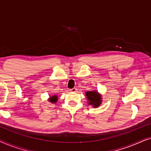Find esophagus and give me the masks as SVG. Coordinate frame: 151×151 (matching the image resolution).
Returning <instances> with one entry per match:
<instances>
[{
    "instance_id": "34e87169",
    "label": "esophagus",
    "mask_w": 151,
    "mask_h": 151,
    "mask_svg": "<svg viewBox=\"0 0 151 151\" xmlns=\"http://www.w3.org/2000/svg\"><path fill=\"white\" fill-rule=\"evenodd\" d=\"M70 91H71V92H76V91H77V88H72V89H70Z\"/></svg>"
}]
</instances>
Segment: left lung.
Masks as SVG:
<instances>
[{"mask_svg": "<svg viewBox=\"0 0 151 151\" xmlns=\"http://www.w3.org/2000/svg\"><path fill=\"white\" fill-rule=\"evenodd\" d=\"M85 93L88 105H91L94 108H97L102 104V95L99 93L98 91H86Z\"/></svg>", "mask_w": 151, "mask_h": 151, "instance_id": "1", "label": "left lung"}]
</instances>
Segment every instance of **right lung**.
I'll return each instance as SVG.
<instances>
[{"instance_id":"right-lung-1","label":"right lung","mask_w":151,"mask_h":151,"mask_svg":"<svg viewBox=\"0 0 151 151\" xmlns=\"http://www.w3.org/2000/svg\"><path fill=\"white\" fill-rule=\"evenodd\" d=\"M58 99V96H55V95H54V96H51L49 97V98L48 99V101L49 102L52 103V104H55V103L57 102Z\"/></svg>"}]
</instances>
